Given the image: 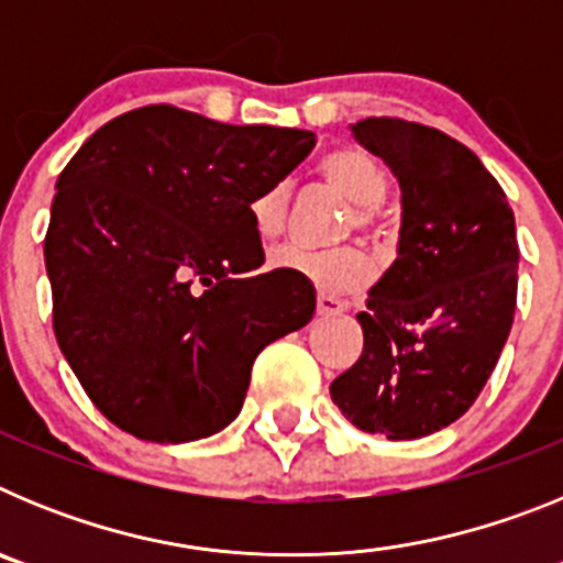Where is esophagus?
Here are the masks:
<instances>
[{"mask_svg":"<svg viewBox=\"0 0 563 563\" xmlns=\"http://www.w3.org/2000/svg\"><path fill=\"white\" fill-rule=\"evenodd\" d=\"M343 310H346V305H343L341 298H335V296H324V292H321V296H318V316H324V318H330V316H341Z\"/></svg>","mask_w":563,"mask_h":563,"instance_id":"esophagus-1","label":"esophagus"}]
</instances>
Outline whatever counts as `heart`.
I'll use <instances>...</instances> for the list:
<instances>
[{
	"label": "heart",
	"mask_w": 563,
	"mask_h": 563,
	"mask_svg": "<svg viewBox=\"0 0 563 563\" xmlns=\"http://www.w3.org/2000/svg\"><path fill=\"white\" fill-rule=\"evenodd\" d=\"M321 174L327 186L335 188L341 197L355 202V225L372 228L377 220V206L386 200L389 174L375 154L361 146H341L321 161ZM292 188L287 180H278L258 191L251 202V222L258 239L273 242L285 233L287 211H290ZM276 271L292 273L310 282L321 292H352L369 285L372 265L361 251L343 247L330 253H307L298 247H282L271 256Z\"/></svg>",
	"instance_id": "heart-1"
}]
</instances>
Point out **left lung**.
<instances>
[{
	"instance_id": "8db88e82",
	"label": "left lung",
	"mask_w": 563,
	"mask_h": 563,
	"mask_svg": "<svg viewBox=\"0 0 563 563\" xmlns=\"http://www.w3.org/2000/svg\"><path fill=\"white\" fill-rule=\"evenodd\" d=\"M400 183L397 258L357 312L363 352L330 386L369 434L417 440L460 420L501 355L516 312V220L494 174L440 129L352 123Z\"/></svg>"
}]
</instances>
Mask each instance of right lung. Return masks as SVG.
<instances>
[{"mask_svg": "<svg viewBox=\"0 0 563 563\" xmlns=\"http://www.w3.org/2000/svg\"><path fill=\"white\" fill-rule=\"evenodd\" d=\"M316 134L143 107L98 129L58 174L44 265L53 330L89 400L148 442L236 420L251 366L316 312V287L265 262L251 202Z\"/></svg>", "mask_w": 563, "mask_h": 563, "instance_id": "obj_1", "label": "right lung"}]
</instances>
